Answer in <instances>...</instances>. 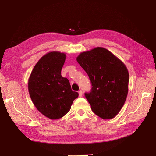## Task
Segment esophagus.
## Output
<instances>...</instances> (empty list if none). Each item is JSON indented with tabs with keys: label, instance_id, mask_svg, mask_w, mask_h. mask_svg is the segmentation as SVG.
Returning a JSON list of instances; mask_svg holds the SVG:
<instances>
[{
	"label": "esophagus",
	"instance_id": "esophagus-1",
	"mask_svg": "<svg viewBox=\"0 0 156 156\" xmlns=\"http://www.w3.org/2000/svg\"><path fill=\"white\" fill-rule=\"evenodd\" d=\"M78 94H79V97H82V95H83V92H82V91L80 90V91L78 92Z\"/></svg>",
	"mask_w": 156,
	"mask_h": 156
}]
</instances>
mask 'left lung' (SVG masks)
<instances>
[{
	"mask_svg": "<svg viewBox=\"0 0 156 156\" xmlns=\"http://www.w3.org/2000/svg\"><path fill=\"white\" fill-rule=\"evenodd\" d=\"M76 61L91 81V92L85 95L92 111L104 119L115 117L128 92L129 73L125 64L108 49L100 47L80 53Z\"/></svg>",
	"mask_w": 156,
	"mask_h": 156,
	"instance_id": "1",
	"label": "left lung"
}]
</instances>
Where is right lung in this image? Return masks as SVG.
Here are the masks:
<instances>
[{
	"label": "right lung",
	"mask_w": 156,
	"mask_h": 156,
	"mask_svg": "<svg viewBox=\"0 0 156 156\" xmlns=\"http://www.w3.org/2000/svg\"><path fill=\"white\" fill-rule=\"evenodd\" d=\"M66 54L50 52L35 64L28 87L31 99L37 110L51 119L63 117L71 109L78 93L73 92L69 80L61 76Z\"/></svg>",
	"instance_id": "obj_1"
}]
</instances>
